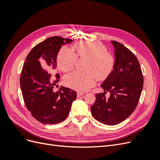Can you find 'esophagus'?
Wrapping results in <instances>:
<instances>
[{
	"mask_svg": "<svg viewBox=\"0 0 160 160\" xmlns=\"http://www.w3.org/2000/svg\"><path fill=\"white\" fill-rule=\"evenodd\" d=\"M85 93L83 92H77V98H79L81 96H83Z\"/></svg>",
	"mask_w": 160,
	"mask_h": 160,
	"instance_id": "obj_1",
	"label": "esophagus"
}]
</instances>
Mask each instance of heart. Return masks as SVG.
I'll return each instance as SVG.
<instances>
[{
	"label": "heart",
	"mask_w": 160,
	"mask_h": 160,
	"mask_svg": "<svg viewBox=\"0 0 160 160\" xmlns=\"http://www.w3.org/2000/svg\"><path fill=\"white\" fill-rule=\"evenodd\" d=\"M76 53L67 47H62L57 55V65L62 72L73 69L80 58L89 61L86 70L88 72L73 71L67 75L65 83L69 88L79 91L88 90L96 83V79L105 80L111 75L115 67V58L108 52L106 47L99 41H80L74 46Z\"/></svg>",
	"instance_id": "1"
}]
</instances>
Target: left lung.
<instances>
[{
    "label": "left lung",
    "mask_w": 160,
    "mask_h": 160,
    "mask_svg": "<svg viewBox=\"0 0 160 160\" xmlns=\"http://www.w3.org/2000/svg\"><path fill=\"white\" fill-rule=\"evenodd\" d=\"M115 49L113 71L101 88L103 93L95 95L91 107L93 118L105 125H117L126 119L136 108L143 85V77L137 57L122 43L111 41ZM110 92L106 98L104 94Z\"/></svg>",
    "instance_id": "8db88e82"
}]
</instances>
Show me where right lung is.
I'll return each instance as SVG.
<instances>
[{"instance_id":"obj_1","label":"right lung","mask_w":160,"mask_h":160,"mask_svg":"<svg viewBox=\"0 0 160 160\" xmlns=\"http://www.w3.org/2000/svg\"><path fill=\"white\" fill-rule=\"evenodd\" d=\"M72 41L61 37L48 38L33 48L23 65L20 84L24 101L32 117L44 124L64 121L77 98L76 91L65 87L61 86L59 91H53L60 76L56 74L52 80L47 71L52 72L57 68L61 46Z\"/></svg>"}]
</instances>
